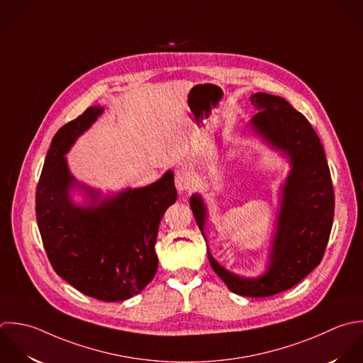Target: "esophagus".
Wrapping results in <instances>:
<instances>
[{"label": "esophagus", "instance_id": "esophagus-1", "mask_svg": "<svg viewBox=\"0 0 363 363\" xmlns=\"http://www.w3.org/2000/svg\"><path fill=\"white\" fill-rule=\"evenodd\" d=\"M195 184V179H194V174L192 171L186 167V165H182L177 169L175 172V186L179 192H185L188 189H191Z\"/></svg>", "mask_w": 363, "mask_h": 363}]
</instances>
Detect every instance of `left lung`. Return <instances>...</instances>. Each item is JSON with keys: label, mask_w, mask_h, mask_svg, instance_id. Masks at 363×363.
Wrapping results in <instances>:
<instances>
[{"label": "left lung", "mask_w": 363, "mask_h": 363, "mask_svg": "<svg viewBox=\"0 0 363 363\" xmlns=\"http://www.w3.org/2000/svg\"><path fill=\"white\" fill-rule=\"evenodd\" d=\"M250 100L259 110L250 127L291 165L280 191L269 264L259 277H242L220 266L209 249L208 257L232 293L259 298L294 287L321 263L333 228L335 196L323 144L308 120L280 96L255 93ZM189 205L206 240V205L199 194L191 196Z\"/></svg>", "instance_id": "8db88e82"}]
</instances>
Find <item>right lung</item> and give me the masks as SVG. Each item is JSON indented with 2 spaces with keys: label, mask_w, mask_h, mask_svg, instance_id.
<instances>
[{
  "label": "right lung",
  "mask_w": 363,
  "mask_h": 363,
  "mask_svg": "<svg viewBox=\"0 0 363 363\" xmlns=\"http://www.w3.org/2000/svg\"><path fill=\"white\" fill-rule=\"evenodd\" d=\"M89 107L55 134L36 188V222L48 259L65 281L101 301H124L141 293L158 267L155 242L165 211L175 203L174 172L144 188L101 192L76 181L65 157L103 113ZM74 189L86 206L72 202Z\"/></svg>",
  "instance_id": "obj_1"
}]
</instances>
